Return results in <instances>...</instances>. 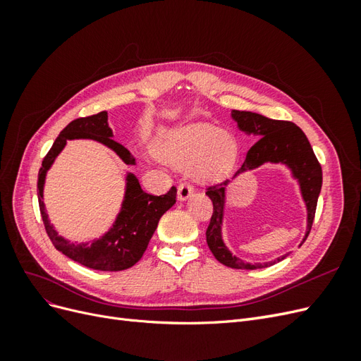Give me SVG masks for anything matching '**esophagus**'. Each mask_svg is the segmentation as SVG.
I'll use <instances>...</instances> for the list:
<instances>
[{"label": "esophagus", "instance_id": "34e87169", "mask_svg": "<svg viewBox=\"0 0 361 361\" xmlns=\"http://www.w3.org/2000/svg\"><path fill=\"white\" fill-rule=\"evenodd\" d=\"M192 192H194L192 185H190L188 182H182V183L179 185V188H178V199H179L180 202L187 200L188 197H191Z\"/></svg>", "mask_w": 361, "mask_h": 361}]
</instances>
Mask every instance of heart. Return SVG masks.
Instances as JSON below:
<instances>
[{
	"instance_id": "obj_1",
	"label": "heart",
	"mask_w": 361,
	"mask_h": 361,
	"mask_svg": "<svg viewBox=\"0 0 361 361\" xmlns=\"http://www.w3.org/2000/svg\"><path fill=\"white\" fill-rule=\"evenodd\" d=\"M158 154L174 166H191V174L197 180L212 182L232 171L238 145L227 130L211 123H191L164 135Z\"/></svg>"
}]
</instances>
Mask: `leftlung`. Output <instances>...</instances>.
I'll return each instance as SVG.
<instances>
[{
  "mask_svg": "<svg viewBox=\"0 0 361 361\" xmlns=\"http://www.w3.org/2000/svg\"><path fill=\"white\" fill-rule=\"evenodd\" d=\"M232 117L238 123L239 129L244 130V133L260 137L257 143L247 152L245 161L241 169L236 171L235 176H238L239 173L256 169L265 162L286 164L292 170L293 176L298 179L302 199L305 202V206H307V233H305L302 239L304 243L305 238L310 233L314 220L316 204H318V197L322 187L321 164L318 158L314 157L307 137H305V134L297 125L286 122V120H274L257 113L238 110L232 111ZM227 183L228 180H224L221 183H215L206 188V195L212 200L214 204L211 221L206 228V243L215 259L221 262L223 265L235 269L267 268L285 259L288 255L277 257L272 262H267V264L251 265L241 259H238L236 256H232L231 251L227 250L221 238Z\"/></svg>",
  "mask_w": 361,
  "mask_h": 361,
  "instance_id": "obj_1",
  "label": "left lung"
}]
</instances>
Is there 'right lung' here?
<instances>
[{"instance_id":"add662e5","label":"right lung","mask_w":361,"mask_h":361,"mask_svg":"<svg viewBox=\"0 0 361 361\" xmlns=\"http://www.w3.org/2000/svg\"><path fill=\"white\" fill-rule=\"evenodd\" d=\"M106 120V111H101L89 117L75 118L61 130L47 157L42 161L37 179V197L45 231L54 247L61 251L64 256L92 269L123 271L134 267L143 256L152 235L157 231L159 218L176 203V187H171L170 191L164 195H152L141 190L138 179L133 173H129L126 178V192L122 211L117 215L116 223L101 239H96L90 245L73 244L59 236L49 224L45 204H43V183H45L47 171L63 147L66 146L68 140H96L113 149L125 164L134 166L135 159L130 157L129 150L111 138L113 130L108 126Z\"/></svg>"}]
</instances>
